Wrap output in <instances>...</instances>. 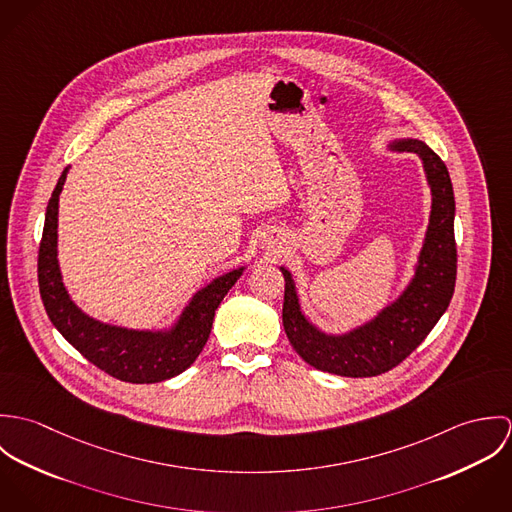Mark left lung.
Wrapping results in <instances>:
<instances>
[{
  "mask_svg": "<svg viewBox=\"0 0 512 512\" xmlns=\"http://www.w3.org/2000/svg\"><path fill=\"white\" fill-rule=\"evenodd\" d=\"M392 147L420 155L432 191V213L416 272L398 299L361 327L343 335H329L305 317L292 274L280 268L286 280L282 309L286 335L295 353L323 372L363 378L400 365L434 329L455 290V199L449 171L438 153L420 140H398Z\"/></svg>",
  "mask_w": 512,
  "mask_h": 512,
  "instance_id": "left-lung-1",
  "label": "left lung"
}]
</instances>
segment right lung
Returning <instances> with one entry per match:
<instances>
[{
  "label": "right lung",
  "instance_id": "right-lung-1",
  "mask_svg": "<svg viewBox=\"0 0 512 512\" xmlns=\"http://www.w3.org/2000/svg\"><path fill=\"white\" fill-rule=\"evenodd\" d=\"M67 173L69 167L49 199L37 262L39 292L51 323L84 359L118 380L153 384L181 374L201 355L211 335L215 311L242 276L244 266L215 278L195 293L171 329L138 331L86 315L67 292L57 260L59 195Z\"/></svg>",
  "mask_w": 512,
  "mask_h": 512
}]
</instances>
